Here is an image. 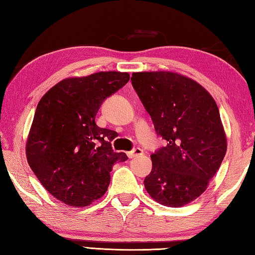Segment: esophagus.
<instances>
[{
	"instance_id": "34e87169",
	"label": "esophagus",
	"mask_w": 255,
	"mask_h": 255,
	"mask_svg": "<svg viewBox=\"0 0 255 255\" xmlns=\"http://www.w3.org/2000/svg\"><path fill=\"white\" fill-rule=\"evenodd\" d=\"M142 153H143L142 149L136 148V149H133L132 151H129V152H127V155H128L129 159H132V158H136V156L141 155Z\"/></svg>"
}]
</instances>
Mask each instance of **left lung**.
<instances>
[{"label":"left lung","mask_w":255,"mask_h":255,"mask_svg":"<svg viewBox=\"0 0 255 255\" xmlns=\"http://www.w3.org/2000/svg\"><path fill=\"white\" fill-rule=\"evenodd\" d=\"M131 83L156 133L167 141L151 154L144 187L159 204L182 207L206 191L225 158L218 106L196 81L176 72H133Z\"/></svg>","instance_id":"obj_1"}]
</instances>
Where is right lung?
<instances>
[{
    "label": "right lung",
    "mask_w": 255,
    "mask_h": 255,
    "mask_svg": "<svg viewBox=\"0 0 255 255\" xmlns=\"http://www.w3.org/2000/svg\"><path fill=\"white\" fill-rule=\"evenodd\" d=\"M129 78L117 71L68 78L38 103L27 137V162L41 185L71 207L100 199L110 185L114 163L128 159L114 152L111 141L117 132L97 126L95 116Z\"/></svg>",
    "instance_id": "right-lung-1"
}]
</instances>
